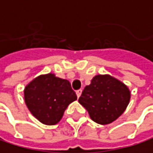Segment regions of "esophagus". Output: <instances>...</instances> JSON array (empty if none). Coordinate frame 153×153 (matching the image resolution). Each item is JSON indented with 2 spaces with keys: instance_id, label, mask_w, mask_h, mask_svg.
<instances>
[{
  "instance_id": "obj_1",
  "label": "esophagus",
  "mask_w": 153,
  "mask_h": 153,
  "mask_svg": "<svg viewBox=\"0 0 153 153\" xmlns=\"http://www.w3.org/2000/svg\"><path fill=\"white\" fill-rule=\"evenodd\" d=\"M81 92H82V91L81 90H78V91H76V96L79 98V96H80L81 95Z\"/></svg>"
}]
</instances>
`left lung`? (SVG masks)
Returning a JSON list of instances; mask_svg holds the SVG:
<instances>
[{
	"label": "left lung",
	"instance_id": "left-lung-1",
	"mask_svg": "<svg viewBox=\"0 0 153 153\" xmlns=\"http://www.w3.org/2000/svg\"><path fill=\"white\" fill-rule=\"evenodd\" d=\"M131 92L128 87L109 75H97L86 86L78 102L99 124H108L124 112Z\"/></svg>",
	"mask_w": 153,
	"mask_h": 153
}]
</instances>
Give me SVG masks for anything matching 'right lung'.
<instances>
[{
  "instance_id": "right-lung-1",
  "label": "right lung",
  "mask_w": 153,
  "mask_h": 153,
  "mask_svg": "<svg viewBox=\"0 0 153 153\" xmlns=\"http://www.w3.org/2000/svg\"><path fill=\"white\" fill-rule=\"evenodd\" d=\"M24 99L30 113L40 123L54 125L77 97L68 80L49 73L35 77L25 87Z\"/></svg>"
}]
</instances>
